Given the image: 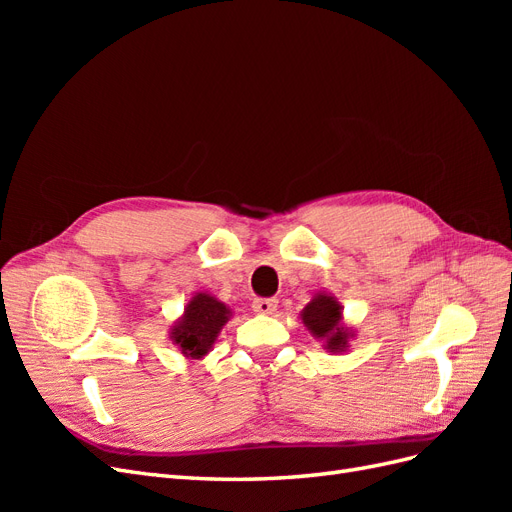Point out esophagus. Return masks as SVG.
<instances>
[{
	"label": "esophagus",
	"mask_w": 512,
	"mask_h": 512,
	"mask_svg": "<svg viewBox=\"0 0 512 512\" xmlns=\"http://www.w3.org/2000/svg\"><path fill=\"white\" fill-rule=\"evenodd\" d=\"M252 307L256 314H273L277 307V301L275 299H254Z\"/></svg>",
	"instance_id": "34e87169"
}]
</instances>
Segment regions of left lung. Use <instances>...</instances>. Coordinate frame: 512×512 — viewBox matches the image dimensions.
<instances>
[{
  "label": "left lung",
  "mask_w": 512,
  "mask_h": 512,
  "mask_svg": "<svg viewBox=\"0 0 512 512\" xmlns=\"http://www.w3.org/2000/svg\"><path fill=\"white\" fill-rule=\"evenodd\" d=\"M301 320L327 352L339 354L348 350L354 331L344 324V307L331 292H316L312 301L303 307Z\"/></svg>",
  "instance_id": "obj_1"
}]
</instances>
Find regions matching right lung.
Returning a JSON list of instances; mask_svg holds the SVG:
<instances>
[{"mask_svg": "<svg viewBox=\"0 0 512 512\" xmlns=\"http://www.w3.org/2000/svg\"><path fill=\"white\" fill-rule=\"evenodd\" d=\"M230 316L228 305L215 299L213 294L196 292L185 305L181 318L170 327L168 337L185 359L198 361L209 354Z\"/></svg>", "mask_w": 512, "mask_h": 512, "instance_id": "add662e5", "label": "right lung"}]
</instances>
